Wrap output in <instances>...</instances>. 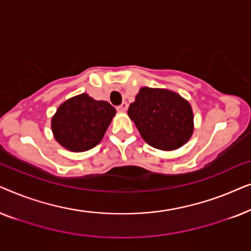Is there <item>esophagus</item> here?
Returning a JSON list of instances; mask_svg holds the SVG:
<instances>
[{
  "instance_id": "esophagus-1",
  "label": "esophagus",
  "mask_w": 251,
  "mask_h": 251,
  "mask_svg": "<svg viewBox=\"0 0 251 251\" xmlns=\"http://www.w3.org/2000/svg\"><path fill=\"white\" fill-rule=\"evenodd\" d=\"M116 109H118V112L125 113V112H126V109H128V104H126V101H125V102H122L121 105H120V106H118V107H116Z\"/></svg>"
}]
</instances>
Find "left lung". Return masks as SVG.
Masks as SVG:
<instances>
[{"instance_id":"1","label":"left lung","mask_w":251,"mask_h":251,"mask_svg":"<svg viewBox=\"0 0 251 251\" xmlns=\"http://www.w3.org/2000/svg\"><path fill=\"white\" fill-rule=\"evenodd\" d=\"M143 139L154 149L175 151L193 135L192 106L177 92L160 88H140L128 109Z\"/></svg>"}]
</instances>
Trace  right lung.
<instances>
[{"mask_svg": "<svg viewBox=\"0 0 251 251\" xmlns=\"http://www.w3.org/2000/svg\"><path fill=\"white\" fill-rule=\"evenodd\" d=\"M115 114V108L109 102L81 94L58 107L51 119V130L64 149L85 152L101 142Z\"/></svg>", "mask_w": 251, "mask_h": 251, "instance_id": "1", "label": "right lung"}]
</instances>
